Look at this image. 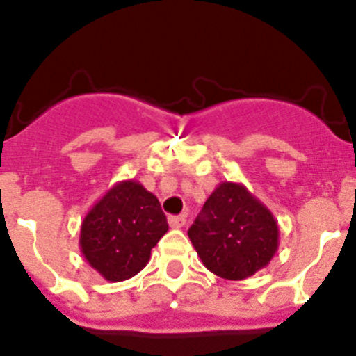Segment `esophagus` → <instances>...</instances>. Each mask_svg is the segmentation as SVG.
<instances>
[{
	"label": "esophagus",
	"mask_w": 356,
	"mask_h": 356,
	"mask_svg": "<svg viewBox=\"0 0 356 356\" xmlns=\"http://www.w3.org/2000/svg\"><path fill=\"white\" fill-rule=\"evenodd\" d=\"M184 223H186L184 214H179V216H168V225H170L172 229H181V227H184Z\"/></svg>",
	"instance_id": "34e87169"
}]
</instances>
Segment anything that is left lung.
<instances>
[{"instance_id":"obj_1","label":"left lung","mask_w":356,"mask_h":356,"mask_svg":"<svg viewBox=\"0 0 356 356\" xmlns=\"http://www.w3.org/2000/svg\"><path fill=\"white\" fill-rule=\"evenodd\" d=\"M202 264L225 280H245L278 250L273 213L241 182H220L188 230Z\"/></svg>"}]
</instances>
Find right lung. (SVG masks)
Listing matches in <instances>:
<instances>
[{"label":"right lung","instance_id":"1","mask_svg":"<svg viewBox=\"0 0 356 356\" xmlns=\"http://www.w3.org/2000/svg\"><path fill=\"white\" fill-rule=\"evenodd\" d=\"M168 230L161 204L138 181H120L86 213L79 248L108 282H122L143 270L150 250Z\"/></svg>","mask_w":356,"mask_h":356}]
</instances>
